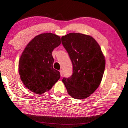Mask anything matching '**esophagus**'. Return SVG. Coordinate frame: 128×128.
<instances>
[{
	"instance_id": "1",
	"label": "esophagus",
	"mask_w": 128,
	"mask_h": 128,
	"mask_svg": "<svg viewBox=\"0 0 128 128\" xmlns=\"http://www.w3.org/2000/svg\"><path fill=\"white\" fill-rule=\"evenodd\" d=\"M59 71H60V75H61V76H62V70H59Z\"/></svg>"
}]
</instances>
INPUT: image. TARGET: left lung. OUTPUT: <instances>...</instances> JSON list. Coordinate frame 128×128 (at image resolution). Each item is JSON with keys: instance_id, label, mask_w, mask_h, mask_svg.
Masks as SVG:
<instances>
[{"instance_id": "1", "label": "left lung", "mask_w": 128, "mask_h": 128, "mask_svg": "<svg viewBox=\"0 0 128 128\" xmlns=\"http://www.w3.org/2000/svg\"><path fill=\"white\" fill-rule=\"evenodd\" d=\"M62 43L73 66L72 75L62 82L72 98H87L99 87L105 68L100 45L91 36L76 33L62 36Z\"/></svg>"}]
</instances>
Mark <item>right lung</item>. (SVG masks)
Returning a JSON list of instances; mask_svg holds the SVG:
<instances>
[{
  "mask_svg": "<svg viewBox=\"0 0 128 128\" xmlns=\"http://www.w3.org/2000/svg\"><path fill=\"white\" fill-rule=\"evenodd\" d=\"M60 44L59 36L43 33L34 37L23 52L19 73L23 83L32 92L37 94L46 92L60 78V72L53 68L52 55Z\"/></svg>",
  "mask_w": 128,
  "mask_h": 128,
  "instance_id": "right-lung-1",
  "label": "right lung"
}]
</instances>
